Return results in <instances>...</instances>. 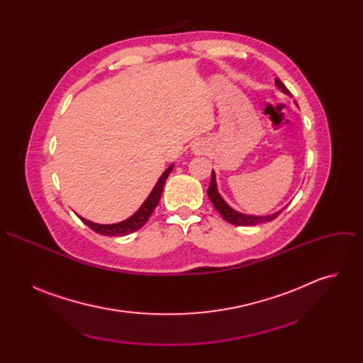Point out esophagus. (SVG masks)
<instances>
[{
	"label": "esophagus",
	"mask_w": 363,
	"mask_h": 363,
	"mask_svg": "<svg viewBox=\"0 0 363 363\" xmlns=\"http://www.w3.org/2000/svg\"><path fill=\"white\" fill-rule=\"evenodd\" d=\"M192 150H194L195 153H201V147H199V145H198V143H195V145L192 146Z\"/></svg>",
	"instance_id": "1"
}]
</instances>
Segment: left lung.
<instances>
[{"label":"left lung","instance_id":"obj_1","mask_svg":"<svg viewBox=\"0 0 363 363\" xmlns=\"http://www.w3.org/2000/svg\"><path fill=\"white\" fill-rule=\"evenodd\" d=\"M276 86L277 89H280L283 93L289 94V90L286 89V86L279 80L276 79ZM206 194H208V198L211 199L214 208L220 213V216L230 224H234V225H257V224H263V223H269V221H273L284 208L273 213V214H269V216H251V214H242V213H238L235 211L233 206H230L225 199L221 196V194L218 192V186H217V178H216V172L213 171L211 172V184L208 186V191H206Z\"/></svg>","mask_w":363,"mask_h":363}]
</instances>
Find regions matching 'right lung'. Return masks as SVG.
Instances as JSON below:
<instances>
[{
  "instance_id": "1",
  "label": "right lung",
  "mask_w": 363,
  "mask_h": 363,
  "mask_svg": "<svg viewBox=\"0 0 363 363\" xmlns=\"http://www.w3.org/2000/svg\"><path fill=\"white\" fill-rule=\"evenodd\" d=\"M172 169H174V164H171L165 169V172L160 177L158 182L155 184V186L150 191V194L147 195V198L139 206V210L133 216H130L129 218H126V220H123L121 223H115V224H97V223H91V221H89V220H86V218H83L80 216H79V218L89 228L96 231L97 234L108 235V237H123V235H128V234H132V233L138 231L139 228H142L146 224V221L152 216L153 210L157 208V205H158V202L161 199V194H162L165 181H167V178H168V175L171 174Z\"/></svg>"
}]
</instances>
